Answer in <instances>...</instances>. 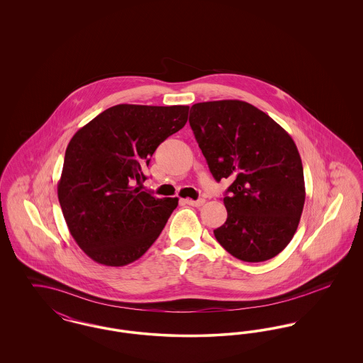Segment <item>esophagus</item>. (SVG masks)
I'll return each mask as SVG.
<instances>
[{
    "mask_svg": "<svg viewBox=\"0 0 363 363\" xmlns=\"http://www.w3.org/2000/svg\"><path fill=\"white\" fill-rule=\"evenodd\" d=\"M184 201H185V204L191 206V207H201V206L206 203V200H204V199H199V200H191V199H186V200H184Z\"/></svg>",
    "mask_w": 363,
    "mask_h": 363,
    "instance_id": "esophagus-1",
    "label": "esophagus"
}]
</instances>
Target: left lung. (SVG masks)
Masks as SVG:
<instances>
[{"mask_svg": "<svg viewBox=\"0 0 363 363\" xmlns=\"http://www.w3.org/2000/svg\"><path fill=\"white\" fill-rule=\"evenodd\" d=\"M189 123L213 178L231 181L223 197L227 220L213 230L215 238L246 262L275 257L293 240L305 204L293 138L242 101L193 104Z\"/></svg>", "mask_w": 363, "mask_h": 363, "instance_id": "obj_1", "label": "left lung"}]
</instances>
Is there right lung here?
Listing matches in <instances>:
<instances>
[{
    "instance_id": "add662e5",
    "label": "right lung",
    "mask_w": 363,
    "mask_h": 363,
    "mask_svg": "<svg viewBox=\"0 0 363 363\" xmlns=\"http://www.w3.org/2000/svg\"><path fill=\"white\" fill-rule=\"evenodd\" d=\"M189 106H113L79 129L67 147L58 200L70 234L107 267L140 259L156 241L178 199L133 185L147 177L157 145L188 121Z\"/></svg>"
}]
</instances>
